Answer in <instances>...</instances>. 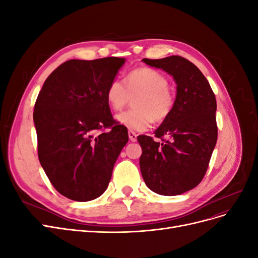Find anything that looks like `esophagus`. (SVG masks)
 Returning a JSON list of instances; mask_svg holds the SVG:
<instances>
[{"mask_svg": "<svg viewBox=\"0 0 258 258\" xmlns=\"http://www.w3.org/2000/svg\"><path fill=\"white\" fill-rule=\"evenodd\" d=\"M128 136H129V140H130V141L131 142H136L137 141V134H136V132H134V131H129L128 132Z\"/></svg>", "mask_w": 258, "mask_h": 258, "instance_id": "obj_1", "label": "esophagus"}]
</instances>
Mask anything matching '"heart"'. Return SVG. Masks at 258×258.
<instances>
[{
    "label": "heart",
    "instance_id": "b5f03b06",
    "mask_svg": "<svg viewBox=\"0 0 258 258\" xmlns=\"http://www.w3.org/2000/svg\"><path fill=\"white\" fill-rule=\"evenodd\" d=\"M168 86L165 74L152 68H138L128 74L126 85L119 79L110 83L106 100L114 112H119L136 97L135 107L117 116V120L130 130L145 131L153 120L162 122L172 113L175 97Z\"/></svg>",
    "mask_w": 258,
    "mask_h": 258
}]
</instances>
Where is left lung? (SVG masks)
<instances>
[{"instance_id": "8db88e82", "label": "left lung", "mask_w": 258, "mask_h": 258, "mask_svg": "<svg viewBox=\"0 0 258 258\" xmlns=\"http://www.w3.org/2000/svg\"><path fill=\"white\" fill-rule=\"evenodd\" d=\"M142 61L172 75L177 86L173 111L155 131L161 142L138 137L140 168L148 188L176 196L195 188L208 170L217 141L215 95L200 70L181 56Z\"/></svg>"}]
</instances>
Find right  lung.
I'll return each mask as SVG.
<instances>
[{"label": "right lung", "instance_id": "obj_1", "mask_svg": "<svg viewBox=\"0 0 258 258\" xmlns=\"http://www.w3.org/2000/svg\"><path fill=\"white\" fill-rule=\"evenodd\" d=\"M123 63L117 57L66 61L35 101L38 159L56 190L71 200L90 201L105 191L128 142L127 128L113 118L106 100Z\"/></svg>", "mask_w": 258, "mask_h": 258}]
</instances>
